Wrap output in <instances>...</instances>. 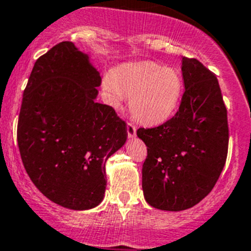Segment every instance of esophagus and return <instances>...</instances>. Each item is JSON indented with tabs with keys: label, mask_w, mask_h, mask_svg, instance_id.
Segmentation results:
<instances>
[{
	"label": "esophagus",
	"mask_w": 251,
	"mask_h": 251,
	"mask_svg": "<svg viewBox=\"0 0 251 251\" xmlns=\"http://www.w3.org/2000/svg\"><path fill=\"white\" fill-rule=\"evenodd\" d=\"M126 133H128V136L130 139L135 138L136 136V128L131 123H126Z\"/></svg>",
	"instance_id": "34e87169"
}]
</instances>
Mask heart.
Wrapping results in <instances>:
<instances>
[{
	"label": "heart",
	"mask_w": 251,
	"mask_h": 251,
	"mask_svg": "<svg viewBox=\"0 0 251 251\" xmlns=\"http://www.w3.org/2000/svg\"><path fill=\"white\" fill-rule=\"evenodd\" d=\"M105 100L120 110L129 99L131 116L145 126H161L173 116L182 94V79L174 69L151 61L126 64L104 79Z\"/></svg>",
	"instance_id": "heart-1"
}]
</instances>
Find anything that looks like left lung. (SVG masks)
<instances>
[{
	"label": "left lung",
	"instance_id": "8db88e82",
	"mask_svg": "<svg viewBox=\"0 0 251 251\" xmlns=\"http://www.w3.org/2000/svg\"><path fill=\"white\" fill-rule=\"evenodd\" d=\"M185 93L179 111L156 128H139L147 146L143 165L146 202L161 210L192 208L209 195L225 167L228 125L218 78L183 56Z\"/></svg>",
	"mask_w": 251,
	"mask_h": 251
}]
</instances>
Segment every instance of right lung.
<instances>
[{"mask_svg": "<svg viewBox=\"0 0 251 251\" xmlns=\"http://www.w3.org/2000/svg\"><path fill=\"white\" fill-rule=\"evenodd\" d=\"M100 84L89 55L66 41L36 60L23 95L17 135L25 170L48 200L72 210L101 203L105 164L128 136L115 110L95 101Z\"/></svg>", "mask_w": 251, "mask_h": 251, "instance_id": "add662e5", "label": "right lung"}]
</instances>
